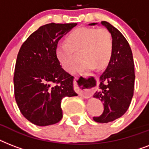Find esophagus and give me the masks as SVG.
<instances>
[{"instance_id": "34e87169", "label": "esophagus", "mask_w": 149, "mask_h": 149, "mask_svg": "<svg viewBox=\"0 0 149 149\" xmlns=\"http://www.w3.org/2000/svg\"><path fill=\"white\" fill-rule=\"evenodd\" d=\"M74 86L76 91L79 93V96H81L84 98H89L92 95V92L89 89L88 84H87L86 79H83L81 80V84H80L78 77H75Z\"/></svg>"}]
</instances>
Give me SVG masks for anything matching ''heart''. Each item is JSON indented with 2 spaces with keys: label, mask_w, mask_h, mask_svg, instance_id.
<instances>
[{
  "label": "heart",
  "mask_w": 149,
  "mask_h": 149,
  "mask_svg": "<svg viewBox=\"0 0 149 149\" xmlns=\"http://www.w3.org/2000/svg\"><path fill=\"white\" fill-rule=\"evenodd\" d=\"M113 42L111 32L106 29L79 27L56 45V56L65 71L70 72L79 61L76 54L81 52L84 60L77 71L97 67L101 70L108 65L113 53Z\"/></svg>",
  "instance_id": "obj_1"
}]
</instances>
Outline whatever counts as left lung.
<instances>
[{"label": "left lung", "instance_id": "8db88e82", "mask_svg": "<svg viewBox=\"0 0 149 149\" xmlns=\"http://www.w3.org/2000/svg\"><path fill=\"white\" fill-rule=\"evenodd\" d=\"M101 24L111 32L113 49L93 95L104 103V112L93 119L98 123H108L120 118L127 111L134 94L135 75L132 52L126 38L108 22L102 21ZM90 24L94 25L95 23Z\"/></svg>", "mask_w": 149, "mask_h": 149}]
</instances>
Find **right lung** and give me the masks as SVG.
Returning <instances> with one entry per match:
<instances>
[{
	"label": "right lung",
	"mask_w": 149,
	"mask_h": 149,
	"mask_svg": "<svg viewBox=\"0 0 149 149\" xmlns=\"http://www.w3.org/2000/svg\"><path fill=\"white\" fill-rule=\"evenodd\" d=\"M77 23L41 26L20 48L14 74L15 97L21 113L38 126L58 123L63 118L61 101L77 94L73 77L61 67L56 45Z\"/></svg>",
	"instance_id": "add662e5"
}]
</instances>
